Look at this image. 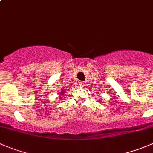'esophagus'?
Returning a JSON list of instances; mask_svg holds the SVG:
<instances>
[{"label":"esophagus","instance_id":"esophagus-1","mask_svg":"<svg viewBox=\"0 0 153 153\" xmlns=\"http://www.w3.org/2000/svg\"><path fill=\"white\" fill-rule=\"evenodd\" d=\"M78 85H79V86L80 87V88H82L84 85V82H78Z\"/></svg>","mask_w":153,"mask_h":153}]
</instances>
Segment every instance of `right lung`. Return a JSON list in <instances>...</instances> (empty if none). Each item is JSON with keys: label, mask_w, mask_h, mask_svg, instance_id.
<instances>
[{"label": "right lung", "mask_w": 153, "mask_h": 153, "mask_svg": "<svg viewBox=\"0 0 153 153\" xmlns=\"http://www.w3.org/2000/svg\"><path fill=\"white\" fill-rule=\"evenodd\" d=\"M67 91H65V89H63V90H62V91H60V93H59V96H62V95H65V93H66Z\"/></svg>", "instance_id": "obj_1"}]
</instances>
